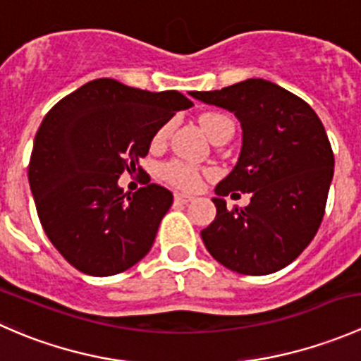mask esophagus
Instances as JSON below:
<instances>
[{
    "mask_svg": "<svg viewBox=\"0 0 361 361\" xmlns=\"http://www.w3.org/2000/svg\"><path fill=\"white\" fill-rule=\"evenodd\" d=\"M174 199H176V201L181 202V204H187V202L194 201V197H190V195H187V194H174Z\"/></svg>",
    "mask_w": 361,
    "mask_h": 361,
    "instance_id": "obj_1",
    "label": "esophagus"
}]
</instances>
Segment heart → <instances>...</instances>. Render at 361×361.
Returning a JSON list of instances; mask_svg holds the SVG:
<instances>
[{
	"instance_id": "heart-1",
	"label": "heart",
	"mask_w": 361,
	"mask_h": 361,
	"mask_svg": "<svg viewBox=\"0 0 361 361\" xmlns=\"http://www.w3.org/2000/svg\"><path fill=\"white\" fill-rule=\"evenodd\" d=\"M199 122H201L204 133H206L211 140H213L218 133H221V130L232 129V120L228 118V116L221 115V113H216V111L202 113ZM169 130H171V123H166V126L160 127L157 134L154 136L155 147H162V145L166 143L167 136H169ZM162 176L166 178L167 181H171L173 185H178V187L181 188H188V190L197 187L199 181H201V176H199L197 169H194V167L187 166V164L183 162L166 164V166L162 167Z\"/></svg>"
}]
</instances>
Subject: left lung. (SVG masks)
Listing matches in <instances>:
<instances>
[{
	"instance_id": "1",
	"label": "left lung",
	"mask_w": 361,
	"mask_h": 361,
	"mask_svg": "<svg viewBox=\"0 0 361 361\" xmlns=\"http://www.w3.org/2000/svg\"><path fill=\"white\" fill-rule=\"evenodd\" d=\"M190 96L232 111L243 129L238 164L214 188L216 218L201 231L204 246L239 274L286 267L325 214L334 152L322 120L300 97L262 78ZM234 190L252 194L248 207L226 209L223 197Z\"/></svg>"
}]
</instances>
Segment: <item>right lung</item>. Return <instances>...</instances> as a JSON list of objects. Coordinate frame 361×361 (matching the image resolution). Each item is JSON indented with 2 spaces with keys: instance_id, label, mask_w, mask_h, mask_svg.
<instances>
[{
  "instance_id": "right-lung-1",
  "label": "right lung",
  "mask_w": 361,
  "mask_h": 361,
  "mask_svg": "<svg viewBox=\"0 0 361 361\" xmlns=\"http://www.w3.org/2000/svg\"><path fill=\"white\" fill-rule=\"evenodd\" d=\"M192 106L176 90L97 78L47 113L32 145L29 187L43 231L73 267L103 278L150 251L173 194L148 176L129 195L118 178L136 171L164 123Z\"/></svg>"
}]
</instances>
